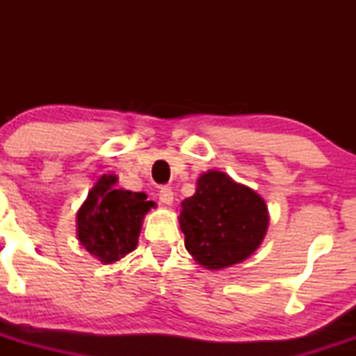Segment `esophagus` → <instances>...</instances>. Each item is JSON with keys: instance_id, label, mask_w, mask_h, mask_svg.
I'll return each instance as SVG.
<instances>
[{"instance_id": "1", "label": "esophagus", "mask_w": 356, "mask_h": 356, "mask_svg": "<svg viewBox=\"0 0 356 356\" xmlns=\"http://www.w3.org/2000/svg\"><path fill=\"white\" fill-rule=\"evenodd\" d=\"M159 199H161V202L167 204V206H170L174 201V192L170 187H161V191H159Z\"/></svg>"}]
</instances>
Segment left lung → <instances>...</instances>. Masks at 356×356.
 Masks as SVG:
<instances>
[{"label": "left lung", "instance_id": "1", "mask_svg": "<svg viewBox=\"0 0 356 356\" xmlns=\"http://www.w3.org/2000/svg\"><path fill=\"white\" fill-rule=\"evenodd\" d=\"M181 206L186 249L207 269L241 263L266 234L269 218L263 197L219 170L202 174L195 194Z\"/></svg>", "mask_w": 356, "mask_h": 356}]
</instances>
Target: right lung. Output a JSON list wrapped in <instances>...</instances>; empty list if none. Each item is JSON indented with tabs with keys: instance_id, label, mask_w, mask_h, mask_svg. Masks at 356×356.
<instances>
[{
	"instance_id": "1",
	"label": "right lung",
	"mask_w": 356,
	"mask_h": 356,
	"mask_svg": "<svg viewBox=\"0 0 356 356\" xmlns=\"http://www.w3.org/2000/svg\"><path fill=\"white\" fill-rule=\"evenodd\" d=\"M113 179L102 177L79 211V239L90 254L110 264L134 251L142 219L154 206L144 192L113 189Z\"/></svg>"
}]
</instances>
